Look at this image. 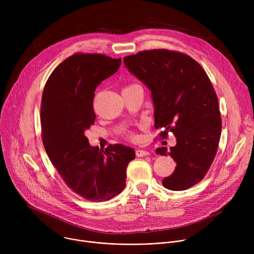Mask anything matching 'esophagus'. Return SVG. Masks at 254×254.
I'll use <instances>...</instances> for the list:
<instances>
[{
  "mask_svg": "<svg viewBox=\"0 0 254 254\" xmlns=\"http://www.w3.org/2000/svg\"><path fill=\"white\" fill-rule=\"evenodd\" d=\"M135 155H136V157H146V156L150 155V152L144 151V150H136Z\"/></svg>",
  "mask_w": 254,
  "mask_h": 254,
  "instance_id": "34e87169",
  "label": "esophagus"
}]
</instances>
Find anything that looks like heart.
I'll use <instances>...</instances> for the list:
<instances>
[{
  "label": "heart",
  "mask_w": 254,
  "mask_h": 254,
  "mask_svg": "<svg viewBox=\"0 0 254 254\" xmlns=\"http://www.w3.org/2000/svg\"><path fill=\"white\" fill-rule=\"evenodd\" d=\"M127 137L130 138V139H135L137 137V135L132 131H128V132H127Z\"/></svg>",
  "instance_id": "heart-1"
}]
</instances>
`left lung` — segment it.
Listing matches in <instances>:
<instances>
[{
	"mask_svg": "<svg viewBox=\"0 0 254 254\" xmlns=\"http://www.w3.org/2000/svg\"><path fill=\"white\" fill-rule=\"evenodd\" d=\"M124 62L152 91L160 136L166 138L169 131L176 136L170 152L164 147L156 151L177 164L163 186L172 191L191 188L209 171L221 135L218 98L207 73L189 55L167 49L140 51Z\"/></svg>",
	"mask_w": 254,
	"mask_h": 254,
	"instance_id": "1",
	"label": "left lung"
}]
</instances>
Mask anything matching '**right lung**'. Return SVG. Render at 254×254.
Masks as SVG:
<instances>
[{"label": "right lung", "mask_w": 254, "mask_h": 254, "mask_svg": "<svg viewBox=\"0 0 254 254\" xmlns=\"http://www.w3.org/2000/svg\"><path fill=\"white\" fill-rule=\"evenodd\" d=\"M122 59L98 53H75L49 76L41 102L45 151L65 184L82 198L107 201L126 187L127 167L134 150L110 144L91 147L85 130L94 125L95 88L115 74Z\"/></svg>", "instance_id": "obj_1"}]
</instances>
